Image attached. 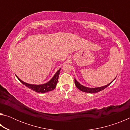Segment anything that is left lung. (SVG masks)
I'll use <instances>...</instances> for the list:
<instances>
[{"instance_id":"left-lung-1","label":"left lung","mask_w":130,"mask_h":130,"mask_svg":"<svg viewBox=\"0 0 130 130\" xmlns=\"http://www.w3.org/2000/svg\"><path fill=\"white\" fill-rule=\"evenodd\" d=\"M115 80V79H114ZM113 80L112 81L111 83H110L108 84H107V85H105L104 87H98V88H88V87H85L84 86H83L81 84H80L78 81H77L76 79H74V83H75V85L76 87L78 89H80L81 91L82 92H87V93H97V92H99L102 90L104 89L105 88H107L108 86L111 84L113 82Z\"/></svg>"}]
</instances>
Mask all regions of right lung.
<instances>
[{
    "label": "right lung",
    "instance_id": "right-lung-1",
    "mask_svg": "<svg viewBox=\"0 0 130 130\" xmlns=\"http://www.w3.org/2000/svg\"><path fill=\"white\" fill-rule=\"evenodd\" d=\"M60 69H59L58 71L56 72V73L54 74L53 77L49 82L42 85H32L30 84H27L23 82V81H22L21 79H19L18 77L17 76H16L18 79L20 81L21 83H22L23 85H25V86L28 87V88L31 89L35 92H38V93H45V92L53 91V90L56 87L57 82H58V77L59 75H60Z\"/></svg>",
    "mask_w": 130,
    "mask_h": 130
}]
</instances>
